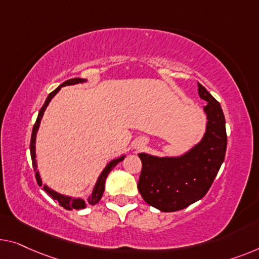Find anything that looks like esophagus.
Wrapping results in <instances>:
<instances>
[{
    "mask_svg": "<svg viewBox=\"0 0 259 259\" xmlns=\"http://www.w3.org/2000/svg\"><path fill=\"white\" fill-rule=\"evenodd\" d=\"M144 145H145V142L140 140V141H138V143H137V149H141V148H143V146H144Z\"/></svg>",
    "mask_w": 259,
    "mask_h": 259,
    "instance_id": "obj_1",
    "label": "esophagus"
}]
</instances>
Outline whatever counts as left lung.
<instances>
[{
    "mask_svg": "<svg viewBox=\"0 0 259 259\" xmlns=\"http://www.w3.org/2000/svg\"><path fill=\"white\" fill-rule=\"evenodd\" d=\"M200 98L206 100L207 129L202 141L177 158L140 153L142 172L138 191L146 203L161 211H177L202 199L225 160L226 119L220 103L202 84Z\"/></svg>",
    "mask_w": 259,
    "mask_h": 259,
    "instance_id": "8db88e82",
    "label": "left lung"
}]
</instances>
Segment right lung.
Listing matches in <instances>:
<instances>
[{"label":"right lung","mask_w":259,"mask_h":259,"mask_svg":"<svg viewBox=\"0 0 259 259\" xmlns=\"http://www.w3.org/2000/svg\"><path fill=\"white\" fill-rule=\"evenodd\" d=\"M86 81V79H80V78H74V79H69L67 81H65V82H63L60 84L59 87H57L55 91H53L52 93H50L48 99H46L45 103L43 105V107L40 108L39 113H38V117L36 119V123H34L33 125V129H32V134H31V142H30V153H31V159H32V166H33V169H34V177H36V180H37V184L39 185V186H41V180H40V177H39V173H38L37 171V164H36V152H34V143H36V134L38 131V128H39V123H40V119L41 117H43L44 115V111L46 109V107H48L49 102L51 101V99L55 96L58 92H59V90L63 86H66V84H74V83H79V82H84ZM123 159H124V156L123 157H119L118 159H114L111 160L109 164L107 165L106 168L103 169L101 176L99 177L98 179V183L95 184V187L94 190H93L92 194L88 196V199L84 201V200L82 199H72L69 198V196H65V195H61L59 194V193H57L55 191L50 190V188L48 186H44V190L45 192L48 193V194L51 196V198L53 200H57L58 202H59V204L61 207H64L65 209L67 210H72V209H81V208H84L87 206V204H94L98 203L100 200H101L102 198V194L103 192H105V183H106V179L108 175H109V172L113 169L116 165L119 163V161H122Z\"/></svg>","instance_id":"obj_1"}]
</instances>
